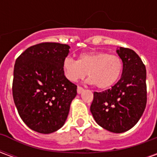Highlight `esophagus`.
<instances>
[{"instance_id": "obj_1", "label": "esophagus", "mask_w": 157, "mask_h": 157, "mask_svg": "<svg viewBox=\"0 0 157 157\" xmlns=\"http://www.w3.org/2000/svg\"><path fill=\"white\" fill-rule=\"evenodd\" d=\"M83 90H84V89H83V87H82V86H77V92H78L79 94L82 93V92H83Z\"/></svg>"}]
</instances>
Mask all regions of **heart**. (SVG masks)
I'll list each match as a JSON object with an SVG mask.
<instances>
[{
    "mask_svg": "<svg viewBox=\"0 0 157 157\" xmlns=\"http://www.w3.org/2000/svg\"><path fill=\"white\" fill-rule=\"evenodd\" d=\"M62 68L65 77L75 82L87 74L90 83L99 89H108L118 82L123 70L119 56L105 52H88L79 55L77 61L70 56L64 59Z\"/></svg>",
    "mask_w": 157,
    "mask_h": 157,
    "instance_id": "b5f03b06",
    "label": "heart"
}]
</instances>
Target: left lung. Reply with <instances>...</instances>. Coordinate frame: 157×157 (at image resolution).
Returning a JSON list of instances; mask_svg holds the SVG:
<instances>
[{"label":"left lung","mask_w":157,"mask_h":157,"mask_svg":"<svg viewBox=\"0 0 157 157\" xmlns=\"http://www.w3.org/2000/svg\"><path fill=\"white\" fill-rule=\"evenodd\" d=\"M117 53L123 61L121 78L111 89L94 92L90 110L101 127L123 133L134 127L145 111L146 70L134 50L120 47Z\"/></svg>","instance_id":"1"}]
</instances>
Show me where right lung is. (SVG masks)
I'll list each match as a JSON object with an SVG mask.
<instances>
[{
    "mask_svg": "<svg viewBox=\"0 0 157 157\" xmlns=\"http://www.w3.org/2000/svg\"><path fill=\"white\" fill-rule=\"evenodd\" d=\"M69 48L59 43H40L16 60L12 96L22 121L34 131L53 133L67 118L77 93V86L65 77L62 68Z\"/></svg>",
    "mask_w": 157,
    "mask_h": 157,
    "instance_id": "right-lung-1",
    "label": "right lung"
}]
</instances>
